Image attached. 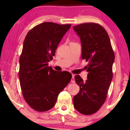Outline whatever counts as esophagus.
<instances>
[{
  "instance_id": "esophagus-1",
  "label": "esophagus",
  "mask_w": 130,
  "mask_h": 130,
  "mask_svg": "<svg viewBox=\"0 0 130 130\" xmlns=\"http://www.w3.org/2000/svg\"><path fill=\"white\" fill-rule=\"evenodd\" d=\"M71 82H72V83H75V80H74V74H72V79H71Z\"/></svg>"
}]
</instances>
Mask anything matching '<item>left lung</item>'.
Masks as SVG:
<instances>
[{
  "label": "left lung",
  "mask_w": 130,
  "mask_h": 130,
  "mask_svg": "<svg viewBox=\"0 0 130 130\" xmlns=\"http://www.w3.org/2000/svg\"><path fill=\"white\" fill-rule=\"evenodd\" d=\"M82 44V58L88 61V79L76 75L80 91L73 98L75 109L83 115H92L105 101L112 79L115 54L107 32L101 25L85 23L74 26Z\"/></svg>",
  "instance_id": "left-lung-1"
}]
</instances>
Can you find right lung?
<instances>
[{
  "label": "right lung",
  "instance_id": "add662e5",
  "mask_svg": "<svg viewBox=\"0 0 130 130\" xmlns=\"http://www.w3.org/2000/svg\"><path fill=\"white\" fill-rule=\"evenodd\" d=\"M70 27L71 24L43 22L26 35L19 58V82L25 100L35 111L54 107L58 94L72 79L69 72H57L48 66Z\"/></svg>",
  "mask_w": 130,
  "mask_h": 130
}]
</instances>
